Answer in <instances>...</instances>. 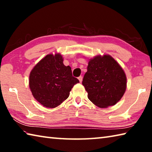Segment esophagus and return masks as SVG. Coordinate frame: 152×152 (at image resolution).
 <instances>
[{
    "instance_id": "obj_1",
    "label": "esophagus",
    "mask_w": 152,
    "mask_h": 152,
    "mask_svg": "<svg viewBox=\"0 0 152 152\" xmlns=\"http://www.w3.org/2000/svg\"><path fill=\"white\" fill-rule=\"evenodd\" d=\"M78 80H79L80 82H82V76H79L78 77Z\"/></svg>"
}]
</instances>
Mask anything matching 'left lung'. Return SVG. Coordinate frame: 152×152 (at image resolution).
Instances as JSON below:
<instances>
[{"instance_id": "8db88e82", "label": "left lung", "mask_w": 152, "mask_h": 152, "mask_svg": "<svg viewBox=\"0 0 152 152\" xmlns=\"http://www.w3.org/2000/svg\"><path fill=\"white\" fill-rule=\"evenodd\" d=\"M82 85L92 103L106 108L120 101L125 92L127 79L121 67L111 56H98L89 61Z\"/></svg>"}]
</instances>
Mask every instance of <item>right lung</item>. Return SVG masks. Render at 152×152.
<instances>
[{
    "instance_id": "add662e5",
    "label": "right lung",
    "mask_w": 152,
    "mask_h": 152,
    "mask_svg": "<svg viewBox=\"0 0 152 152\" xmlns=\"http://www.w3.org/2000/svg\"><path fill=\"white\" fill-rule=\"evenodd\" d=\"M79 80L71 68L63 64L60 54H49L37 64L30 73L29 88L35 99L47 108H55L67 99Z\"/></svg>"
}]
</instances>
